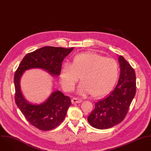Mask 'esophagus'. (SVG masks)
<instances>
[{"instance_id": "1", "label": "esophagus", "mask_w": 151, "mask_h": 151, "mask_svg": "<svg viewBox=\"0 0 151 151\" xmlns=\"http://www.w3.org/2000/svg\"><path fill=\"white\" fill-rule=\"evenodd\" d=\"M82 102V100L78 98H73L72 99V104H76V103H80Z\"/></svg>"}]
</instances>
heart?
<instances>
[{"mask_svg": "<svg viewBox=\"0 0 151 151\" xmlns=\"http://www.w3.org/2000/svg\"><path fill=\"white\" fill-rule=\"evenodd\" d=\"M118 75V64L115 59L87 52L75 55L70 65L64 64L60 78L63 88L71 91L80 78L78 93L83 96L91 94L93 97L99 98L112 90Z\"/></svg>", "mask_w": 151, "mask_h": 151, "instance_id": "heart-1", "label": "heart"}]
</instances>
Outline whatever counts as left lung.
Wrapping results in <instances>:
<instances>
[{
    "instance_id": "8db88e82",
    "label": "left lung",
    "mask_w": 151,
    "mask_h": 151,
    "mask_svg": "<svg viewBox=\"0 0 151 151\" xmlns=\"http://www.w3.org/2000/svg\"><path fill=\"white\" fill-rule=\"evenodd\" d=\"M118 60L121 72L116 87L107 97L95 103L94 109L87 118L92 127L100 130L122 122L136 94L134 70L122 56L120 55Z\"/></svg>"
}]
</instances>
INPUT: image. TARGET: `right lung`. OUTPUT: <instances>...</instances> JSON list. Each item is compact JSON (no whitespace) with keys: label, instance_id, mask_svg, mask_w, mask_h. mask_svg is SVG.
Instances as JSON below:
<instances>
[{"label":"right lung","instance_id":"1","mask_svg":"<svg viewBox=\"0 0 151 151\" xmlns=\"http://www.w3.org/2000/svg\"><path fill=\"white\" fill-rule=\"evenodd\" d=\"M73 50L61 47H44L28 53L21 61L14 75L15 101L26 119L40 130L48 131L58 126L66 116L71 100L60 91L54 92L40 104L29 103L21 91L20 78L24 72L32 68L45 70L52 76H58L61 63Z\"/></svg>","mask_w":151,"mask_h":151}]
</instances>
